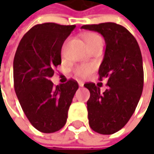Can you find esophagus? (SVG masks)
Segmentation results:
<instances>
[{"label":"esophagus","instance_id":"obj_1","mask_svg":"<svg viewBox=\"0 0 154 154\" xmlns=\"http://www.w3.org/2000/svg\"><path fill=\"white\" fill-rule=\"evenodd\" d=\"M78 83H79V86H84V82H83V81H81V80H79V81H78Z\"/></svg>","mask_w":154,"mask_h":154}]
</instances>
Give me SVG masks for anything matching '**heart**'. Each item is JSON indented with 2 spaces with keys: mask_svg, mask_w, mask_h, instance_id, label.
<instances>
[{
  "mask_svg": "<svg viewBox=\"0 0 154 154\" xmlns=\"http://www.w3.org/2000/svg\"><path fill=\"white\" fill-rule=\"evenodd\" d=\"M84 39L90 50L98 45H103V40L101 37L95 32L86 33L84 35ZM64 49H65V45H63L62 47V51H64ZM94 70H95V67L92 64H80L76 66L73 69V72L76 77L80 79H86L94 72Z\"/></svg>",
  "mask_w": 154,
  "mask_h": 154,
  "instance_id": "heart-1",
  "label": "heart"
}]
</instances>
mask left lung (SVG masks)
<instances>
[{
    "label": "left lung",
    "mask_w": 154,
    "mask_h": 154,
    "mask_svg": "<svg viewBox=\"0 0 154 154\" xmlns=\"http://www.w3.org/2000/svg\"><path fill=\"white\" fill-rule=\"evenodd\" d=\"M82 29L100 33L106 49L98 70L99 80H108L103 92L92 82L84 86L89 125L101 134H112L126 125L135 110L143 90L144 72L139 45L125 27L112 22L85 25Z\"/></svg>",
    "instance_id": "obj_1"
}]
</instances>
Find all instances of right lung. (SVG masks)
Wrapping results in <instances>:
<instances>
[{
  "mask_svg": "<svg viewBox=\"0 0 154 154\" xmlns=\"http://www.w3.org/2000/svg\"><path fill=\"white\" fill-rule=\"evenodd\" d=\"M74 28L56 23L36 25L24 35L15 53L16 95L32 125L43 133H54L65 125L79 88L73 79L56 86L50 80L62 63V45Z\"/></svg>",
  "mask_w": 154,
  "mask_h": 154,
  "instance_id": "obj_1",
  "label": "right lung"
}]
</instances>
